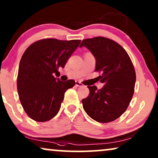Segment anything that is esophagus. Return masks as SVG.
<instances>
[{
    "label": "esophagus",
    "mask_w": 158,
    "mask_h": 158,
    "mask_svg": "<svg viewBox=\"0 0 158 158\" xmlns=\"http://www.w3.org/2000/svg\"><path fill=\"white\" fill-rule=\"evenodd\" d=\"M75 86H76V87H81V86H83V84H82L81 82L76 81L75 82Z\"/></svg>",
    "instance_id": "esophagus-1"
}]
</instances>
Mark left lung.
Masks as SVG:
<instances>
[{
	"instance_id": "left-lung-1",
	"label": "left lung",
	"mask_w": 158,
	"mask_h": 158,
	"mask_svg": "<svg viewBox=\"0 0 158 158\" xmlns=\"http://www.w3.org/2000/svg\"><path fill=\"white\" fill-rule=\"evenodd\" d=\"M85 46L96 58L95 71L104 83L101 89L88 86L90 93L82 100L83 109L93 119L101 123L116 120L126 111L135 92L136 73L126 50L115 41L103 36L85 39Z\"/></svg>"
}]
</instances>
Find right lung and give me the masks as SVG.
I'll return each instance as SVG.
<instances>
[{
    "instance_id": "1",
    "label": "right lung",
    "mask_w": 158,
    "mask_h": 158,
    "mask_svg": "<svg viewBox=\"0 0 158 158\" xmlns=\"http://www.w3.org/2000/svg\"><path fill=\"white\" fill-rule=\"evenodd\" d=\"M81 40L43 39L31 44L21 57L17 77V90L21 103L31 119L44 122L57 115L64 93L75 85L53 74L64 68Z\"/></svg>"
}]
</instances>
